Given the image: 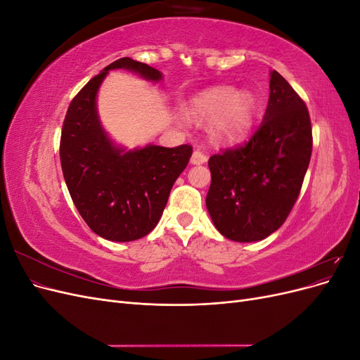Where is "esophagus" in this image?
I'll list each match as a JSON object with an SVG mask.
<instances>
[{"label": "esophagus", "instance_id": "esophagus-1", "mask_svg": "<svg viewBox=\"0 0 360 360\" xmlns=\"http://www.w3.org/2000/svg\"><path fill=\"white\" fill-rule=\"evenodd\" d=\"M207 155L204 153V151L201 150H195L192 153V158H191V163H193V165H202V163L207 162Z\"/></svg>", "mask_w": 360, "mask_h": 360}]
</instances>
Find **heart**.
I'll return each instance as SVG.
<instances>
[{"label":"heart","mask_w":360,"mask_h":360,"mask_svg":"<svg viewBox=\"0 0 360 360\" xmlns=\"http://www.w3.org/2000/svg\"><path fill=\"white\" fill-rule=\"evenodd\" d=\"M257 102L252 94L238 93L234 86L219 85L201 93L189 105V114L197 122L217 118L212 134L217 141L234 143L243 139L254 123Z\"/></svg>","instance_id":"b5f03b06"}]
</instances>
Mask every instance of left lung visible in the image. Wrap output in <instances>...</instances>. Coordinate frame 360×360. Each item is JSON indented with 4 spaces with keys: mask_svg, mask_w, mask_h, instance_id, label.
<instances>
[{
    "mask_svg": "<svg viewBox=\"0 0 360 360\" xmlns=\"http://www.w3.org/2000/svg\"><path fill=\"white\" fill-rule=\"evenodd\" d=\"M312 153L308 108L274 70L263 122L245 144L209 159L205 205L216 230L234 242H258L285 222Z\"/></svg>",
    "mask_w": 360,
    "mask_h": 360,
    "instance_id": "8db88e82",
    "label": "left lung"
}]
</instances>
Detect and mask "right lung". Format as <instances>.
<instances>
[{"label":"right lung","instance_id":"right-lung-1","mask_svg":"<svg viewBox=\"0 0 360 360\" xmlns=\"http://www.w3.org/2000/svg\"><path fill=\"white\" fill-rule=\"evenodd\" d=\"M114 69H127L148 81L162 73L129 57L106 66L73 97L64 118L60 160L73 204L85 224L106 240L132 242L158 225L174 181L186 168L192 147L146 146L124 151L101 126L97 90Z\"/></svg>","mask_w":360,"mask_h":360}]
</instances>
